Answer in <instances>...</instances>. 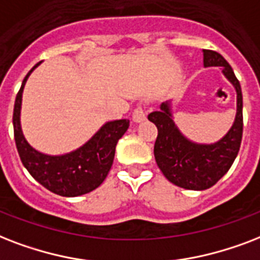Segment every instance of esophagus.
<instances>
[{
	"instance_id": "34e87169",
	"label": "esophagus",
	"mask_w": 260,
	"mask_h": 260,
	"mask_svg": "<svg viewBox=\"0 0 260 260\" xmlns=\"http://www.w3.org/2000/svg\"><path fill=\"white\" fill-rule=\"evenodd\" d=\"M146 119V115H145L144 108L141 104H137L136 108H134V111H133V120L136 122V123H140V122H144Z\"/></svg>"
}]
</instances>
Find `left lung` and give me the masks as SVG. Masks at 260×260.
<instances>
[{"label": "left lung", "mask_w": 260, "mask_h": 260, "mask_svg": "<svg viewBox=\"0 0 260 260\" xmlns=\"http://www.w3.org/2000/svg\"><path fill=\"white\" fill-rule=\"evenodd\" d=\"M203 66L220 68L236 90V116L221 140L213 144H198L187 138L174 122L172 100L160 104L148 119L158 130L154 142V158L158 168L171 183L186 190H206L214 186L232 167L243 136V94L233 69L221 54L203 50Z\"/></svg>", "instance_id": "8db88e82"}]
</instances>
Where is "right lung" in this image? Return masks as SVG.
<instances>
[{
  "instance_id": "right-lung-1",
  "label": "right lung",
  "mask_w": 260,
  "mask_h": 260,
  "mask_svg": "<svg viewBox=\"0 0 260 260\" xmlns=\"http://www.w3.org/2000/svg\"><path fill=\"white\" fill-rule=\"evenodd\" d=\"M42 62L32 68L16 96L13 132L20 160L31 176L54 194L78 197L98 188L111 170L118 141L127 132L130 120H110L103 124L85 144L63 154H47L36 150L21 128V102L28 77Z\"/></svg>"
}]
</instances>
